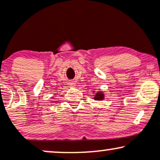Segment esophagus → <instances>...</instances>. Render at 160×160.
I'll list each match as a JSON object with an SVG mask.
<instances>
[{
	"label": "esophagus",
	"mask_w": 160,
	"mask_h": 160,
	"mask_svg": "<svg viewBox=\"0 0 160 160\" xmlns=\"http://www.w3.org/2000/svg\"><path fill=\"white\" fill-rule=\"evenodd\" d=\"M71 86H74V83H73V82H72V83H71Z\"/></svg>",
	"instance_id": "esophagus-1"
}]
</instances>
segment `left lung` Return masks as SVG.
Returning a JSON list of instances; mask_svg holds the SVG:
<instances>
[{
	"mask_svg": "<svg viewBox=\"0 0 160 160\" xmlns=\"http://www.w3.org/2000/svg\"><path fill=\"white\" fill-rule=\"evenodd\" d=\"M94 99L96 101H102L104 98V94L102 92H98L94 95Z\"/></svg>",
	"mask_w": 160,
	"mask_h": 160,
	"instance_id": "1",
	"label": "left lung"
}]
</instances>
